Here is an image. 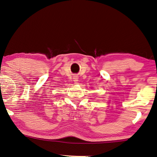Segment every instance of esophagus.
<instances>
[{
  "instance_id": "esophagus-1",
  "label": "esophagus",
  "mask_w": 157,
  "mask_h": 157,
  "mask_svg": "<svg viewBox=\"0 0 157 157\" xmlns=\"http://www.w3.org/2000/svg\"><path fill=\"white\" fill-rule=\"evenodd\" d=\"M73 81L75 82L76 84L78 82V77H74L73 78Z\"/></svg>"
}]
</instances>
